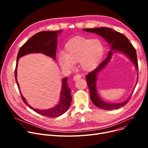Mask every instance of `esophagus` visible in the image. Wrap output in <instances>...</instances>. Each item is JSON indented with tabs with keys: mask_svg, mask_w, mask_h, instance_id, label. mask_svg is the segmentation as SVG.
Returning a JSON list of instances; mask_svg holds the SVG:
<instances>
[{
	"mask_svg": "<svg viewBox=\"0 0 148 148\" xmlns=\"http://www.w3.org/2000/svg\"><path fill=\"white\" fill-rule=\"evenodd\" d=\"M82 77V76L80 75H79V74H76V75H75L74 77H73V79H74V81H77V80H78L79 79H80V78Z\"/></svg>",
	"mask_w": 148,
	"mask_h": 148,
	"instance_id": "1",
	"label": "esophagus"
}]
</instances>
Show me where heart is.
<instances>
[{
    "label": "heart",
    "instance_id": "obj_1",
    "mask_svg": "<svg viewBox=\"0 0 148 148\" xmlns=\"http://www.w3.org/2000/svg\"><path fill=\"white\" fill-rule=\"evenodd\" d=\"M104 50V45L98 39L75 36L66 43L64 53L59 54L58 62L64 69H71L75 63L79 62L83 71H90L99 64Z\"/></svg>",
    "mask_w": 148,
    "mask_h": 148
}]
</instances>
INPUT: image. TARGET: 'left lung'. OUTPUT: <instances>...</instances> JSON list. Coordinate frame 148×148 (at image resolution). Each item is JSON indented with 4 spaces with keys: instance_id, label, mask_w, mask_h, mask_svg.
Masks as SVG:
<instances>
[{
    "instance_id": "1",
    "label": "left lung",
    "mask_w": 148,
    "mask_h": 148,
    "mask_svg": "<svg viewBox=\"0 0 148 148\" xmlns=\"http://www.w3.org/2000/svg\"><path fill=\"white\" fill-rule=\"evenodd\" d=\"M83 30L88 32L96 34L106 41V42L110 46V50L108 52V56L106 59L101 63L94 70L89 73L86 76V79L87 81L88 86L90 91V98L95 106L104 110H113L118 109L125 106L130 99L133 91L131 92L130 97L124 101L118 103H111L106 102L101 99L98 94L97 87V81L98 78V74L107 66L108 62L112 59L113 54L116 52H119L125 56H127L131 62H133L138 73V61L136 49L132 45L128 39L122 34L117 32L112 29L108 27H97L92 29H83ZM138 81V75L137 82L135 86H136Z\"/></svg>"
}]
</instances>
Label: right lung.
<instances>
[{
	"label": "right lung",
	"mask_w": 148,
	"mask_h": 148,
	"mask_svg": "<svg viewBox=\"0 0 148 148\" xmlns=\"http://www.w3.org/2000/svg\"><path fill=\"white\" fill-rule=\"evenodd\" d=\"M62 30L58 31H42L38 32L28 40L18 51L16 67L15 69V82L20 92L21 98L30 108L41 115L48 116L49 118H56L65 113L69 108L72 101L71 89L67 83V77L62 79V88L60 93L59 102L55 106L49 109L41 110L35 108L28 104L26 98L23 96L20 85L17 81V66L19 59L26 54L30 53H42L47 56L54 60H56V49L58 45V38L61 34Z\"/></svg>",
	"instance_id": "1"
}]
</instances>
